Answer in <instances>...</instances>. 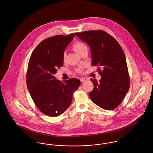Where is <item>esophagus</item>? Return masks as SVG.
I'll return each mask as SVG.
<instances>
[{"instance_id":"esophagus-1","label":"esophagus","mask_w":153,"mask_h":153,"mask_svg":"<svg viewBox=\"0 0 153 153\" xmlns=\"http://www.w3.org/2000/svg\"><path fill=\"white\" fill-rule=\"evenodd\" d=\"M87 80L88 79L87 78H81L80 79V81H81V82H85V81H87Z\"/></svg>"}]
</instances>
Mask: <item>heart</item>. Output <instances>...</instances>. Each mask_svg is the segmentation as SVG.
<instances>
[{
  "mask_svg": "<svg viewBox=\"0 0 153 153\" xmlns=\"http://www.w3.org/2000/svg\"><path fill=\"white\" fill-rule=\"evenodd\" d=\"M72 49H73V51L75 52H76V53L79 55L84 50L87 49V47L86 45L84 44L83 42H80V41H77V42H75L74 44H73V45L72 46ZM63 59H64V61L66 60L65 53L64 54ZM76 70L78 72H82L83 71V67H79Z\"/></svg>",
  "mask_w": 153,
  "mask_h": 153,
  "instance_id": "obj_1",
  "label": "heart"
}]
</instances>
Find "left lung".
<instances>
[{
    "label": "left lung",
    "mask_w": 153,
    "mask_h": 153,
    "mask_svg": "<svg viewBox=\"0 0 153 153\" xmlns=\"http://www.w3.org/2000/svg\"><path fill=\"white\" fill-rule=\"evenodd\" d=\"M75 34L90 47L92 65L99 66L101 79L98 82L91 78L94 87L89 93L92 101L106 110L116 108L130 88V76L122 48L112 36L101 30Z\"/></svg>",
    "instance_id": "obj_1"
}]
</instances>
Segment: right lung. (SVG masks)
Segmentation results:
<instances>
[{"instance_id": "1", "label": "right lung", "mask_w": 153, "mask_h": 153, "mask_svg": "<svg viewBox=\"0 0 153 153\" xmlns=\"http://www.w3.org/2000/svg\"><path fill=\"white\" fill-rule=\"evenodd\" d=\"M75 35H55L44 39L33 50L27 67L26 85L36 106L50 117L62 114L70 106L72 94L81 84L78 79H56L64 65V52Z\"/></svg>"}]
</instances>
